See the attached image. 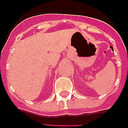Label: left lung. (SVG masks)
<instances>
[{"label": "left lung", "mask_w": 128, "mask_h": 128, "mask_svg": "<svg viewBox=\"0 0 128 128\" xmlns=\"http://www.w3.org/2000/svg\"><path fill=\"white\" fill-rule=\"evenodd\" d=\"M110 48H111V49H112V50H113V47H112V46H110Z\"/></svg>", "instance_id": "obj_1"}]
</instances>
